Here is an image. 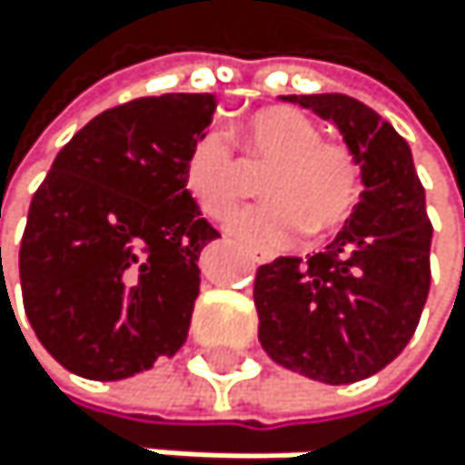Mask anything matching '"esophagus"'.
I'll return each instance as SVG.
<instances>
[{
  "label": "esophagus",
  "instance_id": "34e87169",
  "mask_svg": "<svg viewBox=\"0 0 465 465\" xmlns=\"http://www.w3.org/2000/svg\"><path fill=\"white\" fill-rule=\"evenodd\" d=\"M256 264H264V262H271V256H253Z\"/></svg>",
  "mask_w": 465,
  "mask_h": 465
}]
</instances>
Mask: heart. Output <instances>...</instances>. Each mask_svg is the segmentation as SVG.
Masks as SVG:
<instances>
[{"label": "heart", "mask_w": 465, "mask_h": 465, "mask_svg": "<svg viewBox=\"0 0 465 465\" xmlns=\"http://www.w3.org/2000/svg\"><path fill=\"white\" fill-rule=\"evenodd\" d=\"M251 162L273 164L262 178L267 203L231 220V234L253 251H279L295 237H323L341 228L360 201V164L346 144L323 142L318 122L298 108H262L240 131ZM186 189L198 206L225 220L245 198V175L234 147L220 131H206L186 153Z\"/></svg>", "instance_id": "1"}]
</instances>
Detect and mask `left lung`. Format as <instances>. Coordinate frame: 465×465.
Instances as JSON below:
<instances>
[{
	"instance_id": "obj_1",
	"label": "left lung",
	"mask_w": 465,
	"mask_h": 465,
	"mask_svg": "<svg viewBox=\"0 0 465 465\" xmlns=\"http://www.w3.org/2000/svg\"><path fill=\"white\" fill-rule=\"evenodd\" d=\"M341 131L362 192L346 225L310 259L279 256L253 282L259 343L273 362L326 385H349L393 362L430 292L424 186L410 144L346 94H290Z\"/></svg>"
}]
</instances>
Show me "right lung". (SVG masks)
I'll return each mask as SVG.
<instances>
[{"label":"right lung","mask_w":465,"mask_h":465,"mask_svg":"<svg viewBox=\"0 0 465 465\" xmlns=\"http://www.w3.org/2000/svg\"><path fill=\"white\" fill-rule=\"evenodd\" d=\"M214 108V94L108 108L33 194L19 251L25 312L77 377L128 380L186 343L198 256L220 234L189 194L183 164Z\"/></svg>","instance_id":"obj_1"}]
</instances>
